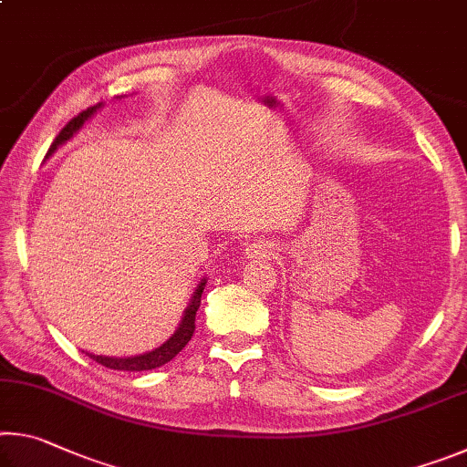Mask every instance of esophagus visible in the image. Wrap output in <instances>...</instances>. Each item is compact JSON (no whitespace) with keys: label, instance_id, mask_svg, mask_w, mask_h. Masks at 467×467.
<instances>
[{"label":"esophagus","instance_id":"esophagus-1","mask_svg":"<svg viewBox=\"0 0 467 467\" xmlns=\"http://www.w3.org/2000/svg\"><path fill=\"white\" fill-rule=\"evenodd\" d=\"M244 255L247 257H270V255H274V249H272V244H267V243H253L247 249H244Z\"/></svg>","mask_w":467,"mask_h":467}]
</instances>
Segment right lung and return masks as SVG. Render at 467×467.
<instances>
[{"label":"right lung","instance_id":"right-lung-1","mask_svg":"<svg viewBox=\"0 0 467 467\" xmlns=\"http://www.w3.org/2000/svg\"><path fill=\"white\" fill-rule=\"evenodd\" d=\"M100 107V102L97 107H88L86 110H82V113H78L74 119H69L66 123V128H63L57 138L53 140V144L49 148V152H47V156L53 154L55 150H57V146H61L63 141H67L69 138L74 136V133L82 128V123L88 119V117L94 113ZM203 286H205V280L200 284V288L195 290V295L192 296V303H189L187 311H185V317L183 321H181L179 329L172 334V337H169L167 342H164L161 348H156V350L152 352H146V354H140V357H130V358H110V357H94V354H88V357L92 360H97L99 365L107 367V368H115V370H152L156 367H162L167 365V362H171L172 358L177 357V354L183 350V348L187 346L189 339H192L193 331H195V313L197 309H200L202 305V292H203Z\"/></svg>","mask_w":467,"mask_h":467}]
</instances>
